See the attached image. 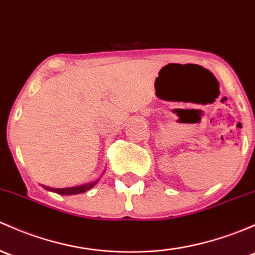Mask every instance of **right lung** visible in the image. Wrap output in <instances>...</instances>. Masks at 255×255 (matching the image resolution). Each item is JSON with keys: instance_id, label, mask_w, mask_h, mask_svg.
<instances>
[{"instance_id": "add662e5", "label": "right lung", "mask_w": 255, "mask_h": 255, "mask_svg": "<svg viewBox=\"0 0 255 255\" xmlns=\"http://www.w3.org/2000/svg\"><path fill=\"white\" fill-rule=\"evenodd\" d=\"M96 182H93V183H88L84 184V186H79V187H72V188H49V187H45L46 189H50V191L58 193V194L62 195H71V194H79V193H84L87 191H89L92 187H94Z\"/></svg>"}]
</instances>
